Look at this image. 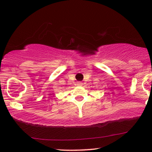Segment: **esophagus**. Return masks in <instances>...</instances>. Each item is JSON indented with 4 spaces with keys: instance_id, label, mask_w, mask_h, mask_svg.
Returning <instances> with one entry per match:
<instances>
[{
    "instance_id": "esophagus-1",
    "label": "esophagus",
    "mask_w": 152,
    "mask_h": 152,
    "mask_svg": "<svg viewBox=\"0 0 152 152\" xmlns=\"http://www.w3.org/2000/svg\"><path fill=\"white\" fill-rule=\"evenodd\" d=\"M77 85H78V86H82V83L80 82H77Z\"/></svg>"
}]
</instances>
